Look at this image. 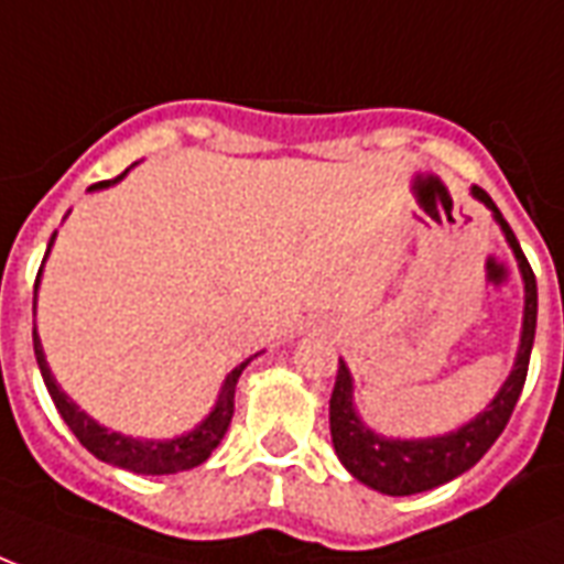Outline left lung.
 <instances>
[{"label":"left lung","instance_id":"8db88e82","mask_svg":"<svg viewBox=\"0 0 564 564\" xmlns=\"http://www.w3.org/2000/svg\"><path fill=\"white\" fill-rule=\"evenodd\" d=\"M470 195L491 209L494 221L500 225L506 242H509L518 269L523 278V325L518 355L511 364L509 378L502 381L497 397L479 411V414L458 425L455 432L432 437H387L376 429H369L358 414L355 405V378H351L346 360L339 358L337 381L330 393V441L337 449V458L343 467L364 482L372 491L390 494V497H408V494L432 491L437 485L453 482L479 462L502 429L509 423L511 411L518 405L523 381H527V367H530L532 339H535V319H539V290H535V274H532L521 245L511 234L509 221L502 218L488 192L479 186H470Z\"/></svg>","mask_w":564,"mask_h":564}]
</instances>
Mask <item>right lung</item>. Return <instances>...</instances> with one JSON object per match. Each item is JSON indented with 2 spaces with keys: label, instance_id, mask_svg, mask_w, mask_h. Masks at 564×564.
Returning a JSON list of instances; mask_svg holds the SVG:
<instances>
[{
  "label": "right lung",
  "instance_id": "add662e5",
  "mask_svg": "<svg viewBox=\"0 0 564 564\" xmlns=\"http://www.w3.org/2000/svg\"><path fill=\"white\" fill-rule=\"evenodd\" d=\"M129 167L115 180H102V183H94L88 192H102V188L115 186L120 180L127 177ZM55 234L46 245V257L53 251ZM43 257V260H46ZM41 272H37V281H34V307H37V286H41ZM34 339V358H37V367H41L43 384L50 390V397H53L55 408H58V414L67 425H70V432L79 437V444L88 449L91 455H97L100 462L111 464V467H120V470L129 473H144V476H165V473H180V470H192L197 464H204L213 449L221 444V437L227 435V429H230V420H234V397H236V384H239V376H242V369L251 364L253 358L242 360L239 367H234L227 372L225 384L218 390V397H215L213 411L200 420V423L186 432V435L177 437H167V441H141V437L132 435H120V432H109L106 425H100L94 420L91 414H85L76 402H73L67 393L62 390V384L55 381L53 369L46 364V355H43L41 337H37V328L32 330Z\"/></svg>",
  "mask_w": 564,
  "mask_h": 564
}]
</instances>
